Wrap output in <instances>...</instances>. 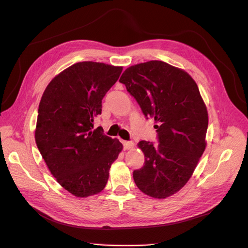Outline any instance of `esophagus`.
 Instances as JSON below:
<instances>
[{
	"label": "esophagus",
	"instance_id": "1",
	"mask_svg": "<svg viewBox=\"0 0 248 248\" xmlns=\"http://www.w3.org/2000/svg\"><path fill=\"white\" fill-rule=\"evenodd\" d=\"M123 146H124L125 150H129V149L133 148L134 144H133V141H131V140H128V141L123 140Z\"/></svg>",
	"mask_w": 248,
	"mask_h": 248
}]
</instances>
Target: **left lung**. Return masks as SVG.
<instances>
[{
    "label": "left lung",
    "mask_w": 248,
    "mask_h": 248,
    "mask_svg": "<svg viewBox=\"0 0 248 248\" xmlns=\"http://www.w3.org/2000/svg\"><path fill=\"white\" fill-rule=\"evenodd\" d=\"M120 82L136 98L146 119L155 120L158 145L140 140L145 164L133 170L147 196L166 199L187 183L206 148L208 112L188 73L162 61L127 68Z\"/></svg>",
    "instance_id": "obj_1"
}]
</instances>
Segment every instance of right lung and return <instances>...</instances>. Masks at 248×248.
<instances>
[{
  "label": "right lung",
  "instance_id": "add662e5",
  "mask_svg": "<svg viewBox=\"0 0 248 248\" xmlns=\"http://www.w3.org/2000/svg\"><path fill=\"white\" fill-rule=\"evenodd\" d=\"M122 67L79 62L62 71L44 91L35 140L51 175L78 198L99 193L122 144L95 128L102 99L116 84Z\"/></svg>",
  "mask_w": 248,
  "mask_h": 248
}]
</instances>
